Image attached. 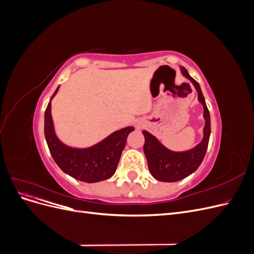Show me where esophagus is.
Segmentation results:
<instances>
[{"mask_svg":"<svg viewBox=\"0 0 254 254\" xmlns=\"http://www.w3.org/2000/svg\"><path fill=\"white\" fill-rule=\"evenodd\" d=\"M136 127H137V128H139V126H136Z\"/></svg>","mask_w":254,"mask_h":254,"instance_id":"obj_1","label":"esophagus"}]
</instances>
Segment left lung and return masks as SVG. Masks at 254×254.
<instances>
[{"instance_id": "8db88e82", "label": "left lung", "mask_w": 254, "mask_h": 254, "mask_svg": "<svg viewBox=\"0 0 254 254\" xmlns=\"http://www.w3.org/2000/svg\"><path fill=\"white\" fill-rule=\"evenodd\" d=\"M181 72L187 78L193 82L198 92V101L203 106V117L205 120L203 139L193 149L175 152L164 147L157 140V137L144 130L143 134L145 137V143L143 149L146 159H147L148 168L153 178L163 182H176L193 174L201 164L205 156L211 134L210 112L206 107L200 86L193 77H190L186 67L182 66Z\"/></svg>"}]
</instances>
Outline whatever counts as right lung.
Masks as SVG:
<instances>
[{
	"label": "right lung",
	"instance_id": "add662e5",
	"mask_svg": "<svg viewBox=\"0 0 254 254\" xmlns=\"http://www.w3.org/2000/svg\"><path fill=\"white\" fill-rule=\"evenodd\" d=\"M58 89L59 87L53 96L57 93ZM133 130V127L123 128L92 147L72 148L60 142L54 131L51 101L44 114L45 140L53 159L65 174L88 183L103 181L114 175L122 151L125 148L127 136Z\"/></svg>",
	"mask_w": 254,
	"mask_h": 254
}]
</instances>
